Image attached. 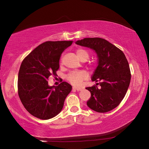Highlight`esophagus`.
I'll return each mask as SVG.
<instances>
[{
  "label": "esophagus",
  "mask_w": 149,
  "mask_h": 149,
  "mask_svg": "<svg viewBox=\"0 0 149 149\" xmlns=\"http://www.w3.org/2000/svg\"><path fill=\"white\" fill-rule=\"evenodd\" d=\"M73 89H75L76 91H81L83 89V88H81V87H73Z\"/></svg>",
  "instance_id": "esophagus-1"
}]
</instances>
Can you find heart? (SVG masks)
<instances>
[{
    "label": "heart",
    "mask_w": 149,
    "mask_h": 149,
    "mask_svg": "<svg viewBox=\"0 0 149 149\" xmlns=\"http://www.w3.org/2000/svg\"><path fill=\"white\" fill-rule=\"evenodd\" d=\"M76 55L77 58L80 59L82 57H85L87 59L89 58V53L87 50L84 49H79L76 50ZM87 75L85 72H74L68 75L69 81L72 84L74 85H77L79 86L82 84L83 81L87 78Z\"/></svg>",
    "instance_id": "b5f03b06"
}]
</instances>
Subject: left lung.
I'll use <instances>...</instances> for the list:
<instances>
[{
  "label": "left lung",
  "instance_id": "left-lung-1",
  "mask_svg": "<svg viewBox=\"0 0 149 149\" xmlns=\"http://www.w3.org/2000/svg\"><path fill=\"white\" fill-rule=\"evenodd\" d=\"M75 44L95 52L97 66L91 76L96 85L86 87L91 93L87 104L97 112H109L117 107L123 99L130 86L131 73L125 54L120 49L102 38H85Z\"/></svg>",
  "mask_w": 149,
  "mask_h": 149
}]
</instances>
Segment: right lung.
<instances>
[{
    "instance_id": "add662e5",
    "label": "right lung",
    "mask_w": 149,
    "mask_h": 149,
    "mask_svg": "<svg viewBox=\"0 0 149 149\" xmlns=\"http://www.w3.org/2000/svg\"><path fill=\"white\" fill-rule=\"evenodd\" d=\"M73 41H47L25 58L18 73L17 89L21 102L33 116L49 120L61 112L72 87L67 82L58 86L48 84L51 75H56L60 55Z\"/></svg>"
}]
</instances>
